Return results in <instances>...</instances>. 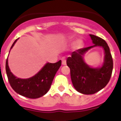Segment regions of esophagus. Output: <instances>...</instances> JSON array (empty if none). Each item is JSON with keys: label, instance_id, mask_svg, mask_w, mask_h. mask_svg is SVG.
<instances>
[{"label": "esophagus", "instance_id": "obj_1", "mask_svg": "<svg viewBox=\"0 0 121 121\" xmlns=\"http://www.w3.org/2000/svg\"><path fill=\"white\" fill-rule=\"evenodd\" d=\"M62 65H66L65 60H62Z\"/></svg>", "mask_w": 121, "mask_h": 121}]
</instances>
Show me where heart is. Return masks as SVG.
Wrapping results in <instances>:
<instances>
[{"mask_svg": "<svg viewBox=\"0 0 121 121\" xmlns=\"http://www.w3.org/2000/svg\"><path fill=\"white\" fill-rule=\"evenodd\" d=\"M77 41H73V42H72L71 43V45H72V46H73V45H74L76 43H77ZM82 43L81 41H79L78 43H77V47L78 48H80L81 47H82Z\"/></svg>", "mask_w": 121, "mask_h": 121, "instance_id": "heart-1", "label": "heart"}]
</instances>
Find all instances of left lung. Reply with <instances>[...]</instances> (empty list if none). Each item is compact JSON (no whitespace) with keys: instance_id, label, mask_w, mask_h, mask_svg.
I'll return each instance as SVG.
<instances>
[{"instance_id":"left-lung-1","label":"left lung","mask_w":121,"mask_h":121,"mask_svg":"<svg viewBox=\"0 0 121 121\" xmlns=\"http://www.w3.org/2000/svg\"><path fill=\"white\" fill-rule=\"evenodd\" d=\"M89 36L94 45L74 51L67 59L74 87L84 95L94 94L103 89L109 82L113 71V59L106 42L95 35L89 34ZM97 46L104 50V61L100 67L93 68L85 62L83 56L88 50Z\"/></svg>"}]
</instances>
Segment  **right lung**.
<instances>
[{"label":"right lung","instance_id":"obj_1","mask_svg":"<svg viewBox=\"0 0 121 121\" xmlns=\"http://www.w3.org/2000/svg\"><path fill=\"white\" fill-rule=\"evenodd\" d=\"M17 40L18 39L13 43L10 50ZM61 64V60L55 63H47L34 76L23 79L17 78L11 72L8 66V59L7 58L6 71L9 84L17 93L29 99H37L45 95L50 89L53 79Z\"/></svg>","mask_w":121,"mask_h":121}]
</instances>
